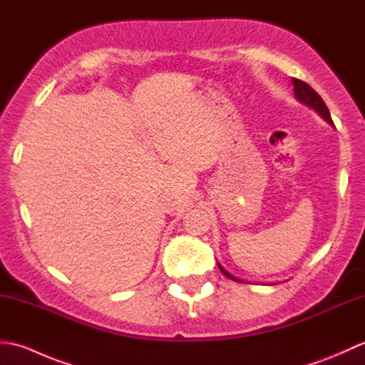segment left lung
Wrapping results in <instances>:
<instances>
[{
	"label": "left lung",
	"mask_w": 365,
	"mask_h": 365,
	"mask_svg": "<svg viewBox=\"0 0 365 365\" xmlns=\"http://www.w3.org/2000/svg\"><path fill=\"white\" fill-rule=\"evenodd\" d=\"M292 83H293V92H294V96H297V98L299 100V102H302V103H306V105H309L311 108H314V110H315L317 113H319L320 115H323L324 120H328L329 123H332V119H331L329 111H328V106L324 105L323 98H322L319 94H317V92H315L311 86H309L307 83L301 81V80H298V78H293ZM218 267H220V269H221L222 273L226 274L227 277L234 279V281H238V279H235L234 276H230L226 269H222L221 265H218Z\"/></svg>",
	"instance_id": "left-lung-1"
}]
</instances>
